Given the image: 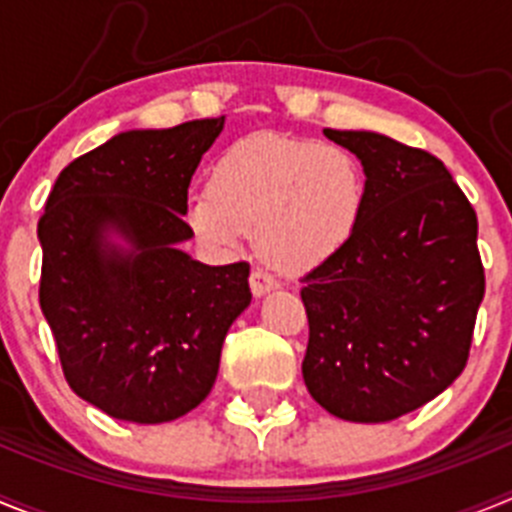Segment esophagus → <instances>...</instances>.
I'll list each match as a JSON object with an SVG mask.
<instances>
[{
	"label": "esophagus",
	"instance_id": "esophagus-1",
	"mask_svg": "<svg viewBox=\"0 0 512 512\" xmlns=\"http://www.w3.org/2000/svg\"><path fill=\"white\" fill-rule=\"evenodd\" d=\"M274 287H277V279L271 277L269 271H264V269H253L251 271V292H253V295L261 297Z\"/></svg>",
	"mask_w": 512,
	"mask_h": 512
}]
</instances>
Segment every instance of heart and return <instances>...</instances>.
Returning a JSON list of instances; mask_svg holds the SVG:
<instances>
[{"label": "heart", "mask_w": 512, "mask_h": 512, "mask_svg": "<svg viewBox=\"0 0 512 512\" xmlns=\"http://www.w3.org/2000/svg\"><path fill=\"white\" fill-rule=\"evenodd\" d=\"M364 200V174L346 148L251 135L217 158L210 189L189 197L187 217L217 251H235L256 233L269 264L307 271L351 241Z\"/></svg>", "instance_id": "b5f03b06"}]
</instances>
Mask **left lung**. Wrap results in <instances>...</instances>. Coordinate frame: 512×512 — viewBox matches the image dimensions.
<instances>
[{"instance_id":"obj_1","label":"left lung","mask_w":512,"mask_h":512,"mask_svg":"<svg viewBox=\"0 0 512 512\" xmlns=\"http://www.w3.org/2000/svg\"><path fill=\"white\" fill-rule=\"evenodd\" d=\"M356 153L366 200L351 241L302 282V377L330 415L384 423L467 366L485 297L477 212L441 158L366 130H323Z\"/></svg>"}]
</instances>
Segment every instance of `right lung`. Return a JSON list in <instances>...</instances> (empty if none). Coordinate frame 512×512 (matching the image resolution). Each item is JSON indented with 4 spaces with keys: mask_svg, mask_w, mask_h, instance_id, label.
<instances>
[{
    "mask_svg": "<svg viewBox=\"0 0 512 512\" xmlns=\"http://www.w3.org/2000/svg\"><path fill=\"white\" fill-rule=\"evenodd\" d=\"M225 117L130 130L74 158L38 220L40 310L81 400L130 423L182 418L210 395L233 320L251 302L246 261L205 266L179 243L187 189ZM115 227L134 246H103Z\"/></svg>",
    "mask_w": 512,
    "mask_h": 512,
    "instance_id": "add662e5",
    "label": "right lung"
}]
</instances>
